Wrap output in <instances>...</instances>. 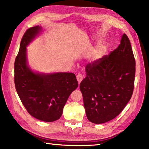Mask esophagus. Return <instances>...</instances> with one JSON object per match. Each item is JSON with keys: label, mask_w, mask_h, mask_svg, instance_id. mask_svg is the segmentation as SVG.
<instances>
[{"label": "esophagus", "mask_w": 149, "mask_h": 149, "mask_svg": "<svg viewBox=\"0 0 149 149\" xmlns=\"http://www.w3.org/2000/svg\"><path fill=\"white\" fill-rule=\"evenodd\" d=\"M76 77H77V81H78V83H79V84L80 83H81V81L83 80V79H84V76H83V75L81 74H78L77 75Z\"/></svg>", "instance_id": "34e87169"}]
</instances>
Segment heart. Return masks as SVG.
<instances>
[{
    "label": "heart",
    "mask_w": 149,
    "mask_h": 149,
    "mask_svg": "<svg viewBox=\"0 0 149 149\" xmlns=\"http://www.w3.org/2000/svg\"><path fill=\"white\" fill-rule=\"evenodd\" d=\"M107 48L105 45H99L91 52V57L93 60H97L105 54Z\"/></svg>",
    "instance_id": "heart-1"
}]
</instances>
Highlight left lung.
Here are the masks:
<instances>
[{"label": "left lung", "mask_w": 149, "mask_h": 149, "mask_svg": "<svg viewBox=\"0 0 149 149\" xmlns=\"http://www.w3.org/2000/svg\"><path fill=\"white\" fill-rule=\"evenodd\" d=\"M79 88L87 119L97 124L114 119L130 101L134 88L135 60L126 34L117 49L88 64Z\"/></svg>", "instance_id": "1"}]
</instances>
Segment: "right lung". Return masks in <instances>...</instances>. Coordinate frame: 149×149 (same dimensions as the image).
I'll list each match as a JSON object with an SVG mask.
<instances>
[{"instance_id": "obj_1", "label": "right lung", "mask_w": 149, "mask_h": 149, "mask_svg": "<svg viewBox=\"0 0 149 149\" xmlns=\"http://www.w3.org/2000/svg\"><path fill=\"white\" fill-rule=\"evenodd\" d=\"M42 31L37 26L27 30L22 37L14 62L16 89L29 114L43 122L61 117L63 108L78 82L73 73L41 74L33 72L27 64L26 47Z\"/></svg>"}]
</instances>
